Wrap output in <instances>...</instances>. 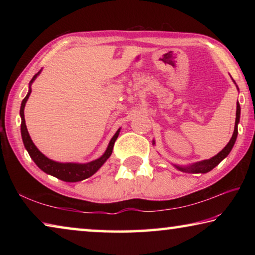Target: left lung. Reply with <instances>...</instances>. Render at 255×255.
Segmentation results:
<instances>
[{"mask_svg": "<svg viewBox=\"0 0 255 255\" xmlns=\"http://www.w3.org/2000/svg\"><path fill=\"white\" fill-rule=\"evenodd\" d=\"M240 115H241V107L240 103L237 102V108H236V120H235V128H234V132H233V136L231 138V140L228 141V144L221 150L216 156L211 157L209 159H205V161L195 163L193 165H190L187 167H181V166H176L179 170L181 171H187V172H192V173H207L214 169L215 166H217L219 163H221L224 158H225L233 148V146L235 144L236 137H237V125L240 123Z\"/></svg>", "mask_w": 255, "mask_h": 255, "instance_id": "1", "label": "left lung"}]
</instances>
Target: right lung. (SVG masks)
I'll use <instances>...</instances> for the list:
<instances>
[{"mask_svg": "<svg viewBox=\"0 0 255 255\" xmlns=\"http://www.w3.org/2000/svg\"><path fill=\"white\" fill-rule=\"evenodd\" d=\"M40 72H38L39 74ZM38 74L34 75L32 77V80L30 81V84L32 83L34 79L38 76ZM31 93V89H29V92L25 98L22 100V103H21V108H20V116H21V135H22V140L24 144V147L27 148L28 153L31 158L33 159V162L39 166V169H41L46 173H48L50 175L56 176L57 179H60L63 181H66V182H77V181H82L84 179H88L90 176L93 175L96 172L100 169V167L103 165L108 158L110 157V155L112 153V149H114V145L116 139L118 138L119 131L115 133V136L111 138L109 146H108L107 150L105 154L102 155L100 158L96 159V161H92L90 163L86 164H77V163H58L55 161H51L48 157H46L44 154H42L40 150H38V148L34 146L32 143L31 138L29 136V132L27 130V126H25V120H24V106L25 102H27L28 98Z\"/></svg>", "mask_w": 255, "mask_h": 255, "instance_id": "1", "label": "right lung"}]
</instances>
